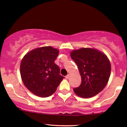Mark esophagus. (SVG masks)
I'll return each instance as SVG.
<instances>
[{"instance_id":"esophagus-1","label":"esophagus","mask_w":127,"mask_h":127,"mask_svg":"<svg viewBox=\"0 0 127 127\" xmlns=\"http://www.w3.org/2000/svg\"><path fill=\"white\" fill-rule=\"evenodd\" d=\"M69 77H70V74H67V75H66V76H65V78H66V79H68L69 78Z\"/></svg>"}]
</instances>
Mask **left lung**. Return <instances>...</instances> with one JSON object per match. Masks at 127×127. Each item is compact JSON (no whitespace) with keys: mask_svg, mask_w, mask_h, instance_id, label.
<instances>
[{"mask_svg":"<svg viewBox=\"0 0 127 127\" xmlns=\"http://www.w3.org/2000/svg\"><path fill=\"white\" fill-rule=\"evenodd\" d=\"M70 57L78 66L81 84L73 89L79 97L89 98L96 95L108 82L111 64L106 55L95 49L83 48L74 50Z\"/></svg>","mask_w":127,"mask_h":127,"instance_id":"8db88e82","label":"left lung"}]
</instances>
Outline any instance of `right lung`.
<instances>
[{
    "label": "right lung",
    "instance_id": "add662e5",
    "mask_svg": "<svg viewBox=\"0 0 127 127\" xmlns=\"http://www.w3.org/2000/svg\"><path fill=\"white\" fill-rule=\"evenodd\" d=\"M59 50L51 46L33 49L21 61V76L27 89L41 97L51 96L64 78L54 63Z\"/></svg>",
    "mask_w": 127,
    "mask_h": 127
}]
</instances>
